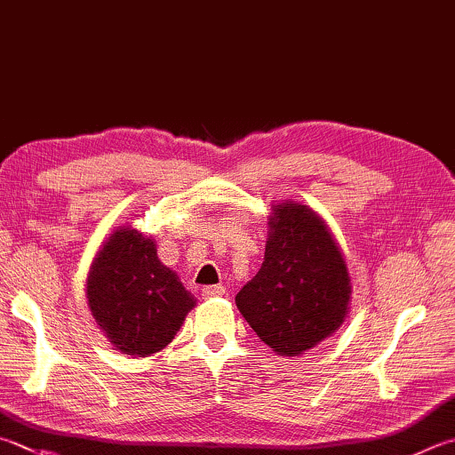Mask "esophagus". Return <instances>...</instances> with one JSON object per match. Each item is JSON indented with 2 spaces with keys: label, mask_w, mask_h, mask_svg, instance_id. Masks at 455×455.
I'll return each mask as SVG.
<instances>
[{
  "label": "esophagus",
  "mask_w": 455,
  "mask_h": 455,
  "mask_svg": "<svg viewBox=\"0 0 455 455\" xmlns=\"http://www.w3.org/2000/svg\"><path fill=\"white\" fill-rule=\"evenodd\" d=\"M222 294H225V286H222V284L203 288V299H214V296H222Z\"/></svg>",
  "instance_id": "esophagus-1"
}]
</instances>
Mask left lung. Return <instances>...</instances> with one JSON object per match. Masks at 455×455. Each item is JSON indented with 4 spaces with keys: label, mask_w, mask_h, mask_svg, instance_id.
<instances>
[{
    "label": "left lung",
    "mask_w": 455,
    "mask_h": 455,
    "mask_svg": "<svg viewBox=\"0 0 455 455\" xmlns=\"http://www.w3.org/2000/svg\"><path fill=\"white\" fill-rule=\"evenodd\" d=\"M268 225L264 262L236 307L264 344L299 356L344 322L350 276L326 225L304 204H276Z\"/></svg>",
    "instance_id": "1"
}]
</instances>
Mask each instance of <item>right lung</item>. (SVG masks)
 Wrapping results in <instances>:
<instances>
[{"mask_svg": "<svg viewBox=\"0 0 455 455\" xmlns=\"http://www.w3.org/2000/svg\"><path fill=\"white\" fill-rule=\"evenodd\" d=\"M87 299L115 350L151 356L163 350L195 307L155 243L135 228H117L99 251L87 278Z\"/></svg>", "mask_w": 455, "mask_h": 455, "instance_id": "obj_1", "label": "right lung"}]
</instances>
